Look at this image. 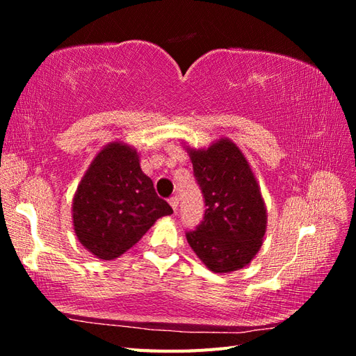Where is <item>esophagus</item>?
<instances>
[{
    "label": "esophagus",
    "instance_id": "34e87169",
    "mask_svg": "<svg viewBox=\"0 0 356 356\" xmlns=\"http://www.w3.org/2000/svg\"><path fill=\"white\" fill-rule=\"evenodd\" d=\"M168 202H170L171 208H172L174 211H177V207H179V199H177V195H174V197H171Z\"/></svg>",
    "mask_w": 356,
    "mask_h": 356
}]
</instances>
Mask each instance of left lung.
Here are the masks:
<instances>
[{"label":"left lung","instance_id":"obj_1","mask_svg":"<svg viewBox=\"0 0 356 356\" xmlns=\"http://www.w3.org/2000/svg\"><path fill=\"white\" fill-rule=\"evenodd\" d=\"M185 148L207 205L197 229L186 232L188 243L209 270L229 274L245 268L260 251L268 226L251 165L228 138L207 148Z\"/></svg>","mask_w":356,"mask_h":356}]
</instances>
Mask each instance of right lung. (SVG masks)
I'll list each match as a JSON object with an SVG mask.
<instances>
[{
	"label": "right lung",
	"mask_w": 356,
	"mask_h": 356,
	"mask_svg": "<svg viewBox=\"0 0 356 356\" xmlns=\"http://www.w3.org/2000/svg\"><path fill=\"white\" fill-rule=\"evenodd\" d=\"M172 214L140 168L138 149L122 140L101 148L82 176L72 205L81 245L101 260H115L143 237L157 218Z\"/></svg>",
	"instance_id": "obj_1"
}]
</instances>
